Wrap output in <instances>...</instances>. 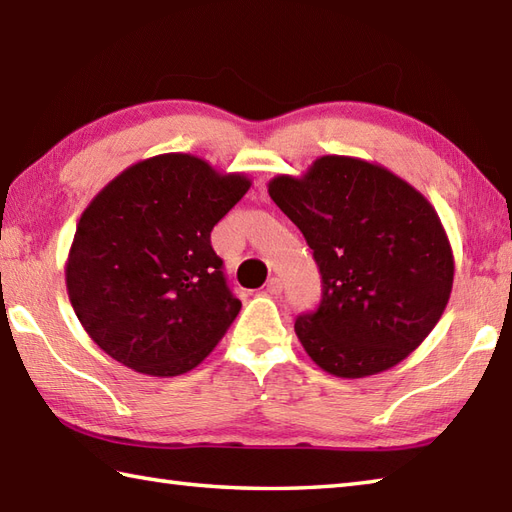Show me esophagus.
Segmentation results:
<instances>
[{
	"mask_svg": "<svg viewBox=\"0 0 512 512\" xmlns=\"http://www.w3.org/2000/svg\"><path fill=\"white\" fill-rule=\"evenodd\" d=\"M282 288H284V286H282V279L273 277V279H268L264 293H266V295H279V293H282Z\"/></svg>",
	"mask_w": 512,
	"mask_h": 512,
	"instance_id": "obj_1",
	"label": "esophagus"
}]
</instances>
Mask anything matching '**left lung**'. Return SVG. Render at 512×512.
Wrapping results in <instances>:
<instances>
[{
	"label": "left lung",
	"mask_w": 512,
	"mask_h": 512,
	"mask_svg": "<svg viewBox=\"0 0 512 512\" xmlns=\"http://www.w3.org/2000/svg\"><path fill=\"white\" fill-rule=\"evenodd\" d=\"M268 195L313 250L322 302L295 319L313 362L357 379L393 368L424 342L453 290L455 262L428 199L384 166L326 155Z\"/></svg>",
	"instance_id": "obj_1"
}]
</instances>
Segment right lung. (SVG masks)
<instances>
[{
	"label": "right lung",
	"instance_id": "add662e5",
	"mask_svg": "<svg viewBox=\"0 0 512 512\" xmlns=\"http://www.w3.org/2000/svg\"><path fill=\"white\" fill-rule=\"evenodd\" d=\"M248 188L244 175L166 153L126 168L97 193L75 230L66 288L106 355L153 377L204 362L242 308L210 230Z\"/></svg>",
	"mask_w": 512,
	"mask_h": 512
}]
</instances>
